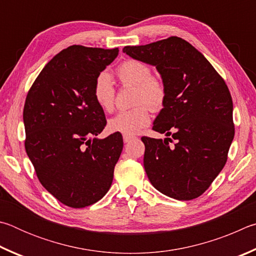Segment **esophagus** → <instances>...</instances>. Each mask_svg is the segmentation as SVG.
Segmentation results:
<instances>
[{
	"label": "esophagus",
	"instance_id": "esophagus-1",
	"mask_svg": "<svg viewBox=\"0 0 256 256\" xmlns=\"http://www.w3.org/2000/svg\"><path fill=\"white\" fill-rule=\"evenodd\" d=\"M132 140H135V137H134V136H127V135L124 136V142H126V144H127V142H132Z\"/></svg>",
	"mask_w": 256,
	"mask_h": 256
}]
</instances>
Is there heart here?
Here are the masks:
<instances>
[{
	"instance_id": "obj_1",
	"label": "heart",
	"mask_w": 256,
	"mask_h": 256,
	"mask_svg": "<svg viewBox=\"0 0 256 256\" xmlns=\"http://www.w3.org/2000/svg\"><path fill=\"white\" fill-rule=\"evenodd\" d=\"M116 75L124 88H135L132 103L136 106L120 111L108 121L112 132L132 136L146 127L150 121V108L160 111L166 102L168 88L162 78L152 74L146 62L138 60H127L116 67ZM93 96L102 110L111 112L116 100V86L110 74L101 72L93 82Z\"/></svg>"
}]
</instances>
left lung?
<instances>
[{
  "label": "left lung",
  "instance_id": "1",
  "mask_svg": "<svg viewBox=\"0 0 256 256\" xmlns=\"http://www.w3.org/2000/svg\"><path fill=\"white\" fill-rule=\"evenodd\" d=\"M124 52L156 66L168 88L153 126L168 138L142 137L147 176L173 199L198 198L225 166L234 140L232 100L225 80L198 49L176 36L126 46Z\"/></svg>",
  "mask_w": 256,
  "mask_h": 256
}]
</instances>
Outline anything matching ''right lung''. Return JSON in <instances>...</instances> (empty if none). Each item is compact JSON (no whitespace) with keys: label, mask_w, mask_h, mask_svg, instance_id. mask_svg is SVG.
I'll return each mask as SVG.
<instances>
[{"label":"right lung","mask_w":256,"mask_h":256,"mask_svg":"<svg viewBox=\"0 0 256 256\" xmlns=\"http://www.w3.org/2000/svg\"><path fill=\"white\" fill-rule=\"evenodd\" d=\"M118 54V48L70 46L44 67L26 94V152L42 186L70 208L106 196L122 152L119 132L92 138L106 124L93 82Z\"/></svg>","instance_id":"right-lung-1"}]
</instances>
